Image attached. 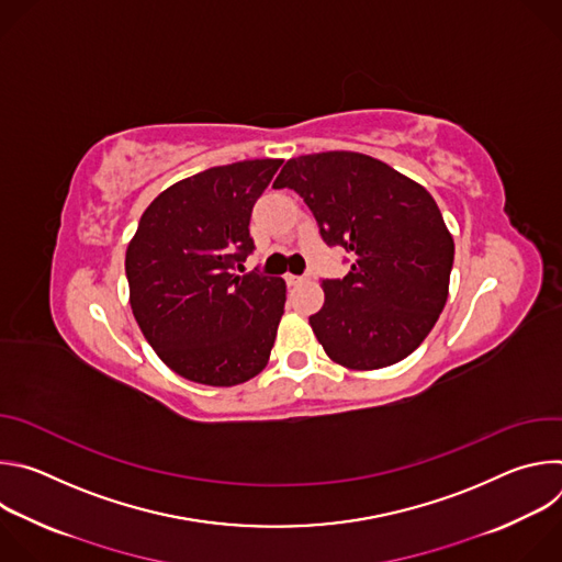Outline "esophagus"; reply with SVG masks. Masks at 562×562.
Returning <instances> with one entry per match:
<instances>
[{"label":"esophagus","mask_w":562,"mask_h":562,"mask_svg":"<svg viewBox=\"0 0 562 562\" xmlns=\"http://www.w3.org/2000/svg\"><path fill=\"white\" fill-rule=\"evenodd\" d=\"M286 282H289L291 286H295V284L304 282V276H293V273H286Z\"/></svg>","instance_id":"obj_1"}]
</instances>
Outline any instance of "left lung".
<instances>
[{"label":"left lung","mask_w":562,"mask_h":562,"mask_svg":"<svg viewBox=\"0 0 562 562\" xmlns=\"http://www.w3.org/2000/svg\"><path fill=\"white\" fill-rule=\"evenodd\" d=\"M273 187L293 189L325 243L353 256L342 280H323L325 304L308 317L327 356L371 371L414 353L445 308L453 265V237L431 193L353 150L293 157Z\"/></svg>","instance_id":"1"}]
</instances>
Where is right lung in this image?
Masks as SVG:
<instances>
[{"instance_id": "right-lung-1", "label": "right lung", "mask_w": 562, "mask_h": 562, "mask_svg": "<svg viewBox=\"0 0 562 562\" xmlns=\"http://www.w3.org/2000/svg\"><path fill=\"white\" fill-rule=\"evenodd\" d=\"M282 159H243L184 178L142 213L126 249L137 325L178 375L235 386L269 362L286 302L282 278L235 276L254 251L256 200Z\"/></svg>"}]
</instances>
